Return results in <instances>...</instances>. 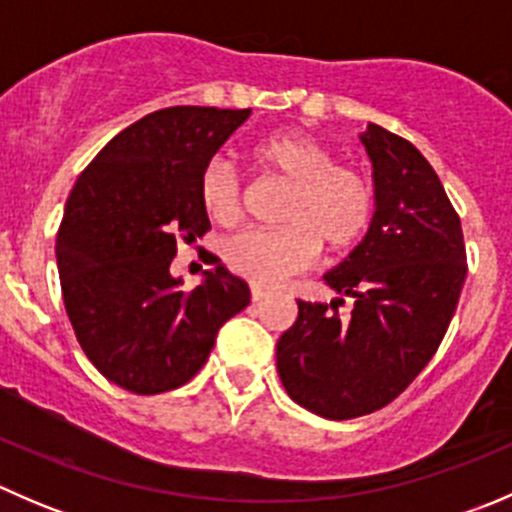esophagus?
Here are the masks:
<instances>
[{
	"label": "esophagus",
	"instance_id": "esophagus-1",
	"mask_svg": "<svg viewBox=\"0 0 512 512\" xmlns=\"http://www.w3.org/2000/svg\"><path fill=\"white\" fill-rule=\"evenodd\" d=\"M267 294H270V292H267V289H262V287H257V285H252V287H250V297H252V302H262V299H265Z\"/></svg>",
	"mask_w": 512,
	"mask_h": 512
}]
</instances>
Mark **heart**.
<instances>
[{
    "instance_id": "heart-1",
    "label": "heart",
    "mask_w": 512,
    "mask_h": 512,
    "mask_svg": "<svg viewBox=\"0 0 512 512\" xmlns=\"http://www.w3.org/2000/svg\"><path fill=\"white\" fill-rule=\"evenodd\" d=\"M267 173L292 183L282 205V227L245 230L225 242L223 255L235 275L257 287H277L307 270L319 247L354 245L374 215V188L352 165L334 163V153L307 133H275L252 151ZM200 203L220 225L242 215V185L230 163L213 158L198 180Z\"/></svg>"
}]
</instances>
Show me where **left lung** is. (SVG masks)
<instances>
[{
	"instance_id": "obj_1",
	"label": "left lung",
	"mask_w": 512,
	"mask_h": 512,
	"mask_svg": "<svg viewBox=\"0 0 512 512\" xmlns=\"http://www.w3.org/2000/svg\"><path fill=\"white\" fill-rule=\"evenodd\" d=\"M374 218L364 240L324 275L349 317L297 302L277 342V371L294 404L344 421L384 409L431 361L466 282L461 220L421 151L369 123Z\"/></svg>"
}]
</instances>
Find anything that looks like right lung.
<instances>
[{"label": "right lung", "instance_id": "obj_1", "mask_svg": "<svg viewBox=\"0 0 512 512\" xmlns=\"http://www.w3.org/2000/svg\"><path fill=\"white\" fill-rule=\"evenodd\" d=\"M247 118L250 108L148 113L103 146L66 200L56 235L66 314L91 364L121 389L183 386L250 304L247 282L220 260L195 289L170 272L175 240L195 242L210 227L200 173Z\"/></svg>", "mask_w": 512, "mask_h": 512}]
</instances>
